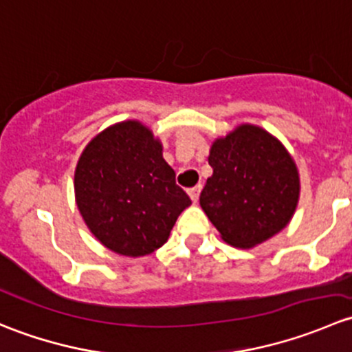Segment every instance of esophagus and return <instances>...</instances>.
Here are the masks:
<instances>
[{
  "instance_id": "1",
  "label": "esophagus",
  "mask_w": 352,
  "mask_h": 352,
  "mask_svg": "<svg viewBox=\"0 0 352 352\" xmlns=\"http://www.w3.org/2000/svg\"><path fill=\"white\" fill-rule=\"evenodd\" d=\"M201 189H202L201 186H196V187H192V189H189V196H190V199H192L194 204H196V202L199 201V194H201Z\"/></svg>"
}]
</instances>
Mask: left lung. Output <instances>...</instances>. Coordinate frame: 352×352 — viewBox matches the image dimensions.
Wrapping results in <instances>:
<instances>
[{
  "mask_svg": "<svg viewBox=\"0 0 352 352\" xmlns=\"http://www.w3.org/2000/svg\"><path fill=\"white\" fill-rule=\"evenodd\" d=\"M202 189V211L221 239L254 248L285 230L300 201V172L285 144L264 127L240 124L216 138Z\"/></svg>",
  "mask_w": 352,
  "mask_h": 352,
  "instance_id": "left-lung-1",
  "label": "left lung"
}]
</instances>
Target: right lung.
<instances>
[{"label":"right lung","mask_w":352,"mask_h":352,"mask_svg":"<svg viewBox=\"0 0 352 352\" xmlns=\"http://www.w3.org/2000/svg\"><path fill=\"white\" fill-rule=\"evenodd\" d=\"M74 199L91 235L126 257L158 250L190 206L163 158L162 141L136 119L91 138L74 170Z\"/></svg>","instance_id":"add662e5"}]
</instances>
